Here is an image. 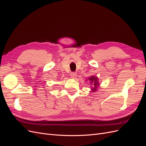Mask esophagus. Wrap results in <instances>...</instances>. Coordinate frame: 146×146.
Listing matches in <instances>:
<instances>
[{
    "instance_id": "34e87169",
    "label": "esophagus",
    "mask_w": 146,
    "mask_h": 146,
    "mask_svg": "<svg viewBox=\"0 0 146 146\" xmlns=\"http://www.w3.org/2000/svg\"><path fill=\"white\" fill-rule=\"evenodd\" d=\"M70 77H71V78L75 79V78L77 77V73L76 72H71V73H70Z\"/></svg>"
}]
</instances>
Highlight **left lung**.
<instances>
[{
  "instance_id": "left-lung-1",
  "label": "left lung",
  "mask_w": 146,
  "mask_h": 146,
  "mask_svg": "<svg viewBox=\"0 0 146 146\" xmlns=\"http://www.w3.org/2000/svg\"><path fill=\"white\" fill-rule=\"evenodd\" d=\"M88 81L90 82L91 87V92H94L98 90V88H99L100 86V83L99 82V78L98 77L92 76L88 78Z\"/></svg>"
}]
</instances>
